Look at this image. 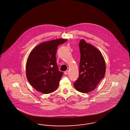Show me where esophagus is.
Segmentation results:
<instances>
[{
  "label": "esophagus",
  "instance_id": "obj_1",
  "mask_svg": "<svg viewBox=\"0 0 130 130\" xmlns=\"http://www.w3.org/2000/svg\"><path fill=\"white\" fill-rule=\"evenodd\" d=\"M64 74H65V75H67V74H68V73H69V71H64Z\"/></svg>",
  "mask_w": 130,
  "mask_h": 130
}]
</instances>
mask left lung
Masks as SVG:
<instances>
[{"mask_svg": "<svg viewBox=\"0 0 130 130\" xmlns=\"http://www.w3.org/2000/svg\"><path fill=\"white\" fill-rule=\"evenodd\" d=\"M79 47V77L73 85L77 91L86 93L94 90L104 78L106 64L101 52L84 39L80 40Z\"/></svg>", "mask_w": 130, "mask_h": 130, "instance_id": "1", "label": "left lung"}]
</instances>
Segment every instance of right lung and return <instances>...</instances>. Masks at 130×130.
<instances>
[{"mask_svg": "<svg viewBox=\"0 0 130 130\" xmlns=\"http://www.w3.org/2000/svg\"><path fill=\"white\" fill-rule=\"evenodd\" d=\"M67 41V39H58L43 42L29 53L26 74L28 82L37 91L48 94L58 89L63 72L58 70L56 54L59 44Z\"/></svg>", "mask_w": 130, "mask_h": 130, "instance_id": "1", "label": "right lung"}]
</instances>
